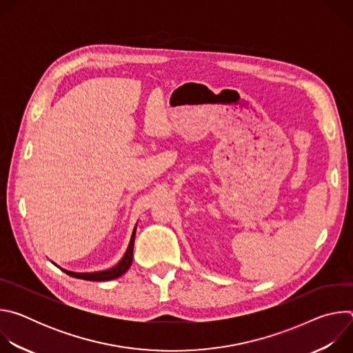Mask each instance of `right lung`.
<instances>
[{
	"label": "right lung",
	"instance_id": "right-lung-1",
	"mask_svg": "<svg viewBox=\"0 0 353 353\" xmlns=\"http://www.w3.org/2000/svg\"><path fill=\"white\" fill-rule=\"evenodd\" d=\"M135 230L137 226L134 228V232L131 234V240L128 244V248L125 251L124 257L119 261L117 265H114L110 270H105V271H99V272H72V271H67L63 270L65 274H68L70 276L74 278H79V279H85V281H97V282H102V281H110V279H116L119 276H121L123 274H125L128 271V268L131 267L132 263V250H134V240H135Z\"/></svg>",
	"mask_w": 353,
	"mask_h": 353
}]
</instances>
